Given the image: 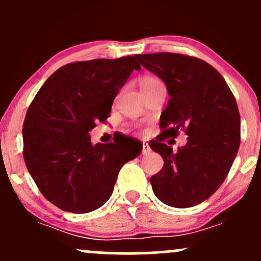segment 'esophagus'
<instances>
[{"label": "esophagus", "instance_id": "34e87169", "mask_svg": "<svg viewBox=\"0 0 261 261\" xmlns=\"http://www.w3.org/2000/svg\"><path fill=\"white\" fill-rule=\"evenodd\" d=\"M149 152H151V147H149V146H148V143L143 142V145H142V154H148Z\"/></svg>", "mask_w": 261, "mask_h": 261}]
</instances>
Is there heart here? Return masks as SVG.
<instances>
[{"instance_id": "obj_1", "label": "heart", "mask_w": 261, "mask_h": 261, "mask_svg": "<svg viewBox=\"0 0 261 261\" xmlns=\"http://www.w3.org/2000/svg\"><path fill=\"white\" fill-rule=\"evenodd\" d=\"M158 82H161V81L158 79H155V77L146 76V77H143L142 80H141L140 85H141V88H145V87L152 86V85H154V83H158Z\"/></svg>"}]
</instances>
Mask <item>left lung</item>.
Wrapping results in <instances>:
<instances>
[{
	"label": "left lung",
	"mask_w": 261,
	"mask_h": 261,
	"mask_svg": "<svg viewBox=\"0 0 261 261\" xmlns=\"http://www.w3.org/2000/svg\"><path fill=\"white\" fill-rule=\"evenodd\" d=\"M166 83L170 99L161 115V135L149 146L164 160L151 176L154 195L185 208L208 199L228 174L241 143V116L234 95L215 67L173 53L135 55ZM184 130L188 142L173 152L164 143Z\"/></svg>",
	"instance_id": "8db88e82"
}]
</instances>
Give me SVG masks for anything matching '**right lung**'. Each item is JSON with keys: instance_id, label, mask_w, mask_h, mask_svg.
<instances>
[{"instance_id": "right-lung-1", "label": "right lung", "mask_w": 261, "mask_h": 261, "mask_svg": "<svg viewBox=\"0 0 261 261\" xmlns=\"http://www.w3.org/2000/svg\"><path fill=\"white\" fill-rule=\"evenodd\" d=\"M133 56L71 62L55 71L31 103L23 124V157L46 200L86 214L112 196L121 167L140 154L131 137L92 145L88 133L104 122L134 70Z\"/></svg>"}]
</instances>
